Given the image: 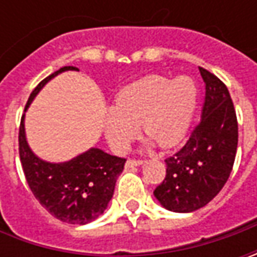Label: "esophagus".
<instances>
[{
	"label": "esophagus",
	"mask_w": 257,
	"mask_h": 257,
	"mask_svg": "<svg viewBox=\"0 0 257 257\" xmlns=\"http://www.w3.org/2000/svg\"><path fill=\"white\" fill-rule=\"evenodd\" d=\"M140 164H143V160H140V159H128L127 162H125V167H134V166H140Z\"/></svg>",
	"instance_id": "1"
}]
</instances>
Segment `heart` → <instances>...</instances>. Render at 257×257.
Wrapping results in <instances>:
<instances>
[{
    "instance_id": "b5f03b06",
    "label": "heart",
    "mask_w": 257,
    "mask_h": 257,
    "mask_svg": "<svg viewBox=\"0 0 257 257\" xmlns=\"http://www.w3.org/2000/svg\"><path fill=\"white\" fill-rule=\"evenodd\" d=\"M199 88L192 77L149 75L124 87L104 113V133L111 149L123 153L143 132L160 147L169 149L186 136L196 111Z\"/></svg>"
}]
</instances>
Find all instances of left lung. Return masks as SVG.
<instances>
[{
    "label": "left lung",
    "mask_w": 257,
    "mask_h": 257,
    "mask_svg": "<svg viewBox=\"0 0 257 257\" xmlns=\"http://www.w3.org/2000/svg\"><path fill=\"white\" fill-rule=\"evenodd\" d=\"M206 84L202 118L187 143L167 157L166 177L154 190L167 210L194 212L213 200L232 173L237 150V118L227 87L199 67Z\"/></svg>",
    "instance_id": "8db88e82"
}]
</instances>
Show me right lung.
I'll use <instances>...</instances> for the list:
<instances>
[{"mask_svg":"<svg viewBox=\"0 0 257 257\" xmlns=\"http://www.w3.org/2000/svg\"><path fill=\"white\" fill-rule=\"evenodd\" d=\"M78 70L63 67L44 78L33 90L25 110L53 77ZM18 150L27 183L41 206L58 220L71 224H87L101 216L111 200L117 177L123 172L125 159L111 156L100 149H90L70 162L48 163L38 159L25 139L24 115L18 133Z\"/></svg>","mask_w":257,"mask_h":257,"instance_id":"obj_1","label":"right lung"}]
</instances>
